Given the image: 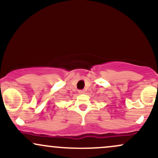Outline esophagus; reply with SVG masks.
<instances>
[{
	"label": "esophagus",
	"mask_w": 158,
	"mask_h": 158,
	"mask_svg": "<svg viewBox=\"0 0 158 158\" xmlns=\"http://www.w3.org/2000/svg\"><path fill=\"white\" fill-rule=\"evenodd\" d=\"M79 94H84L85 93V90H79Z\"/></svg>",
	"instance_id": "34e87169"
}]
</instances>
